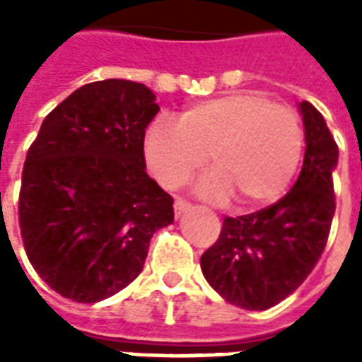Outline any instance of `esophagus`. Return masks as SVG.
Listing matches in <instances>:
<instances>
[{
    "label": "esophagus",
    "instance_id": "esophagus-1",
    "mask_svg": "<svg viewBox=\"0 0 362 362\" xmlns=\"http://www.w3.org/2000/svg\"><path fill=\"white\" fill-rule=\"evenodd\" d=\"M189 207H192V205H189L186 199H176V202H174V213H176V217H180L182 213L188 211Z\"/></svg>",
    "mask_w": 362,
    "mask_h": 362
}]
</instances>
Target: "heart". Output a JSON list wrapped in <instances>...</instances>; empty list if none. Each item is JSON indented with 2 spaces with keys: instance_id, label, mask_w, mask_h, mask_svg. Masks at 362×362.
Returning <instances> with one entry per match:
<instances>
[{
  "instance_id": "1",
  "label": "heart",
  "mask_w": 362,
  "mask_h": 362,
  "mask_svg": "<svg viewBox=\"0 0 362 362\" xmlns=\"http://www.w3.org/2000/svg\"><path fill=\"white\" fill-rule=\"evenodd\" d=\"M304 147L300 118L258 93H230L189 106L180 119L157 118L145 134V160L165 188H180L211 157L197 184L211 202L236 196L243 207L277 202L295 176Z\"/></svg>"
}]
</instances>
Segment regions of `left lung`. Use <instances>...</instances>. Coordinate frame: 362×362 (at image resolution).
Here are the masks:
<instances>
[{
	"label": "left lung",
	"instance_id": "1",
	"mask_svg": "<svg viewBox=\"0 0 362 362\" xmlns=\"http://www.w3.org/2000/svg\"><path fill=\"white\" fill-rule=\"evenodd\" d=\"M304 122L303 170L277 204L243 217H225L217 243L202 256L207 283L227 303L267 310L303 285L326 248L335 213L337 143L326 119L300 103Z\"/></svg>",
	"mask_w": 362,
	"mask_h": 362
}]
</instances>
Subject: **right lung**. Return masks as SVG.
Segmentation results:
<instances>
[{
  "label": "right lung",
  "instance_id": "right-lung-1",
  "mask_svg": "<svg viewBox=\"0 0 362 362\" xmlns=\"http://www.w3.org/2000/svg\"><path fill=\"white\" fill-rule=\"evenodd\" d=\"M158 112L141 83L104 79L44 118L27 153L19 227L28 262L56 293L98 303L141 273L173 197L145 170V127Z\"/></svg>",
  "mask_w": 362,
  "mask_h": 362
}]
</instances>
